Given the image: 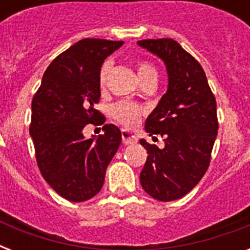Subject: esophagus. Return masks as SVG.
<instances>
[{"label":"esophagus","instance_id":"esophagus-1","mask_svg":"<svg viewBox=\"0 0 250 250\" xmlns=\"http://www.w3.org/2000/svg\"><path fill=\"white\" fill-rule=\"evenodd\" d=\"M122 141H123V144L125 145L136 144L137 137L136 135H133L132 132H129L127 129H122Z\"/></svg>","mask_w":250,"mask_h":250}]
</instances>
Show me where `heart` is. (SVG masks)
<instances>
[{"label":"heart","mask_w":250,"mask_h":250,"mask_svg":"<svg viewBox=\"0 0 250 250\" xmlns=\"http://www.w3.org/2000/svg\"><path fill=\"white\" fill-rule=\"evenodd\" d=\"M110 70V63L105 62L102 64L101 70H100V75H98V82L100 85H104L107 78ZM137 74H139V79L144 80L148 78H156L157 79V70L154 68L153 64L145 61H140L137 63ZM111 115L114 119H117L119 123L127 125V127H133L137 122L140 121L141 115H143V109L136 104L128 101H121L117 102L115 105L111 107Z\"/></svg>","instance_id":"obj_1"}]
</instances>
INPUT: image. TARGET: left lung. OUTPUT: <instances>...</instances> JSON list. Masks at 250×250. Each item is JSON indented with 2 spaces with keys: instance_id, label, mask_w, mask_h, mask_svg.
<instances>
[{
  "instance_id": "8db88e82",
  "label": "left lung",
  "mask_w": 250,
  "mask_h": 250,
  "mask_svg": "<svg viewBox=\"0 0 250 250\" xmlns=\"http://www.w3.org/2000/svg\"><path fill=\"white\" fill-rule=\"evenodd\" d=\"M166 64L168 85L146 118L145 131L161 135L165 146L140 144L148 158L140 174L141 187L158 201L186 196L205 175L218 135L217 102L201 64L172 39L137 41Z\"/></svg>"
}]
</instances>
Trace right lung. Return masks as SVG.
Wrapping results in <instances>:
<instances>
[{"instance_id":"1","label":"right lung","mask_w":250,"mask_h":250,"mask_svg":"<svg viewBox=\"0 0 250 250\" xmlns=\"http://www.w3.org/2000/svg\"><path fill=\"white\" fill-rule=\"evenodd\" d=\"M123 41L84 39L61 53L46 68L32 100L29 133L37 166L49 186L72 202L89 200L101 190L105 172L122 141L121 129L85 140L86 125H104L98 75L106 57Z\"/></svg>"}]
</instances>
